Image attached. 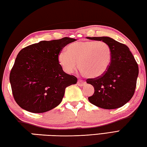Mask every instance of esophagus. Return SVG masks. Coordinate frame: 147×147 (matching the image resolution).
Masks as SVG:
<instances>
[{
    "label": "esophagus",
    "instance_id": "1",
    "mask_svg": "<svg viewBox=\"0 0 147 147\" xmlns=\"http://www.w3.org/2000/svg\"><path fill=\"white\" fill-rule=\"evenodd\" d=\"M85 82L83 81L82 80H81L79 79L78 80V81H77V84H78V86H83L85 85Z\"/></svg>",
    "mask_w": 147,
    "mask_h": 147
}]
</instances>
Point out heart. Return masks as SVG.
<instances>
[{"label":"heart","mask_w":147,"mask_h":147,"mask_svg":"<svg viewBox=\"0 0 147 147\" xmlns=\"http://www.w3.org/2000/svg\"><path fill=\"white\" fill-rule=\"evenodd\" d=\"M58 61L63 70L72 74L79 68L88 78L95 79L107 72L111 63V50L102 41H79L70 44L67 51L58 54Z\"/></svg>","instance_id":"1"}]
</instances>
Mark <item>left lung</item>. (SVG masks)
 I'll list each match as a JSON object with an SVG mask.
<instances>
[{
	"label": "left lung",
	"mask_w": 147,
	"mask_h": 147,
	"mask_svg": "<svg viewBox=\"0 0 147 147\" xmlns=\"http://www.w3.org/2000/svg\"><path fill=\"white\" fill-rule=\"evenodd\" d=\"M91 40L102 41L111 50V63L102 77L87 79L94 87V93L88 97L91 104L102 109H113L123 106L133 96L139 69L128 47L111 38L87 37Z\"/></svg>",
	"instance_id": "8db88e82"
}]
</instances>
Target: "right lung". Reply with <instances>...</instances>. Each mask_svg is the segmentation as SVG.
<instances>
[{"instance_id": "right-lung-1", "label": "right lung", "mask_w": 147, "mask_h": 147, "mask_svg": "<svg viewBox=\"0 0 147 147\" xmlns=\"http://www.w3.org/2000/svg\"><path fill=\"white\" fill-rule=\"evenodd\" d=\"M76 39L41 41L22 49L9 76L13 95L22 109L45 113L61 102L66 87L77 79L66 74L58 61V54Z\"/></svg>"}]
</instances>
